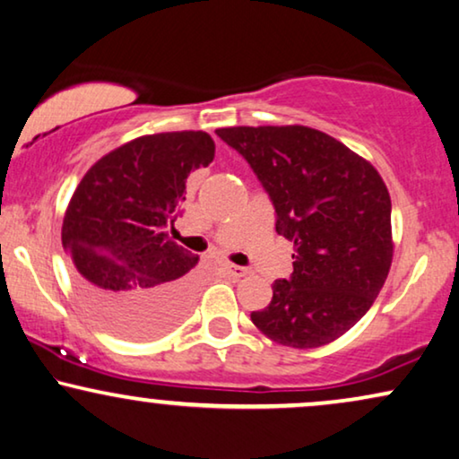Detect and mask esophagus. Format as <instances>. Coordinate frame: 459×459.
Instances as JSON below:
<instances>
[{"label":"esophagus","instance_id":"esophagus-1","mask_svg":"<svg viewBox=\"0 0 459 459\" xmlns=\"http://www.w3.org/2000/svg\"><path fill=\"white\" fill-rule=\"evenodd\" d=\"M223 269H225V272H228V275H234V278H242V275H247V269L238 267V265H231V263H225Z\"/></svg>","mask_w":459,"mask_h":459}]
</instances>
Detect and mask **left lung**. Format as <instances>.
Instances as JSON below:
<instances>
[{"label":"left lung","instance_id":"8db88e82","mask_svg":"<svg viewBox=\"0 0 459 459\" xmlns=\"http://www.w3.org/2000/svg\"><path fill=\"white\" fill-rule=\"evenodd\" d=\"M242 154L294 242L288 280L250 319L272 341L313 349L366 316L391 269V196L378 171L334 137L303 125L217 129Z\"/></svg>","mask_w":459,"mask_h":459}]
</instances>
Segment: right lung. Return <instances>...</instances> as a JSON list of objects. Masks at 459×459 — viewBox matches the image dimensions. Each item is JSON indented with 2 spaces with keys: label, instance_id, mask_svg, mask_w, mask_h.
<instances>
[{
  "label": "right lung",
  "instance_id": "add662e5",
  "mask_svg": "<svg viewBox=\"0 0 459 459\" xmlns=\"http://www.w3.org/2000/svg\"><path fill=\"white\" fill-rule=\"evenodd\" d=\"M212 159L204 131L143 135L102 156L74 190L62 247L81 300L112 334L146 341L190 313L198 256L167 228L184 212L187 175Z\"/></svg>",
  "mask_w": 459,
  "mask_h": 459
}]
</instances>
